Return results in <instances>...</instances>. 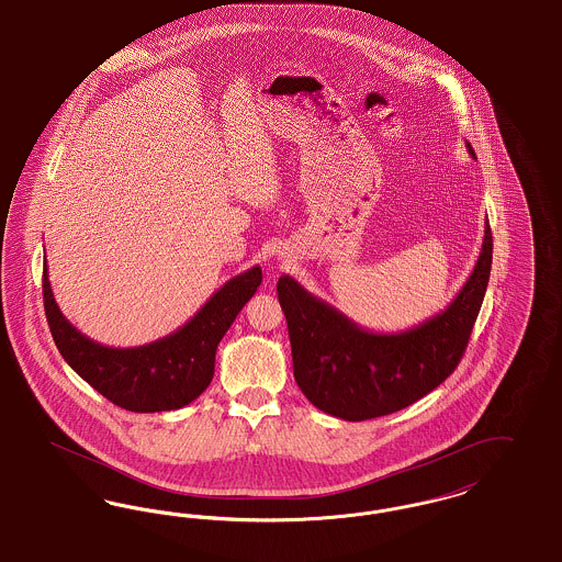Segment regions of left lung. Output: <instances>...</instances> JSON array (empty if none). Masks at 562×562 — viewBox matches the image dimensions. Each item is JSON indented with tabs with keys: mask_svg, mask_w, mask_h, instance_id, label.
Returning <instances> with one entry per match:
<instances>
[{
	"mask_svg": "<svg viewBox=\"0 0 562 562\" xmlns=\"http://www.w3.org/2000/svg\"><path fill=\"white\" fill-rule=\"evenodd\" d=\"M465 148L474 157L470 143ZM491 258L487 220L479 260L453 302L396 334L367 331L283 274L277 293L288 318L300 391L317 409L346 422L394 414L435 391L464 357L487 292Z\"/></svg>",
	"mask_w": 562,
	"mask_h": 562,
	"instance_id": "8db88e82",
	"label": "left lung"
}]
</instances>
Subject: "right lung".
<instances>
[{"label":"right lung","mask_w":562,"mask_h":562,"mask_svg":"<svg viewBox=\"0 0 562 562\" xmlns=\"http://www.w3.org/2000/svg\"><path fill=\"white\" fill-rule=\"evenodd\" d=\"M260 283V267L245 270L226 281L180 329L136 348H109L74 327L54 300L48 267L44 308L54 342L79 378L122 409L155 414L180 409L210 386L220 340Z\"/></svg>","instance_id":"obj_1"}]
</instances>
